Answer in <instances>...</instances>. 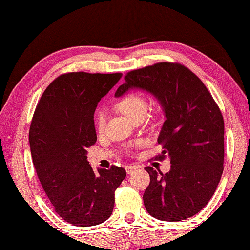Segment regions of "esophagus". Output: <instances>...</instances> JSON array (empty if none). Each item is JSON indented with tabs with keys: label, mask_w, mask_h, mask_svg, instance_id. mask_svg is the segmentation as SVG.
Returning a JSON list of instances; mask_svg holds the SVG:
<instances>
[{
	"label": "esophagus",
	"mask_w": 250,
	"mask_h": 250,
	"mask_svg": "<svg viewBox=\"0 0 250 250\" xmlns=\"http://www.w3.org/2000/svg\"><path fill=\"white\" fill-rule=\"evenodd\" d=\"M137 169V167L134 166H125V171L126 174H132V172Z\"/></svg>",
	"instance_id": "1"
}]
</instances>
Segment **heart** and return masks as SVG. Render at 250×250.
Returning <instances> with one entry per match:
<instances>
[{
	"label": "heart",
	"mask_w": 250,
	"mask_h": 250,
	"mask_svg": "<svg viewBox=\"0 0 250 250\" xmlns=\"http://www.w3.org/2000/svg\"><path fill=\"white\" fill-rule=\"evenodd\" d=\"M118 109L130 118L131 120L138 119L139 117H145L148 109L147 99L140 94H129L118 103ZM107 122V112L105 109H99L95 116V125L98 132H103Z\"/></svg>",
	"instance_id": "b5f03b06"
}]
</instances>
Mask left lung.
<instances>
[{
    "label": "left lung",
    "instance_id": "1",
    "mask_svg": "<svg viewBox=\"0 0 250 250\" xmlns=\"http://www.w3.org/2000/svg\"><path fill=\"white\" fill-rule=\"evenodd\" d=\"M115 94L140 89L157 99L164 112L158 158L170 160L166 174L145 167L149 185L146 211L157 220L178 222L207 206L223 172L224 120L202 81L178 63L161 62L129 72Z\"/></svg>",
    "mask_w": 250,
    "mask_h": 250
}]
</instances>
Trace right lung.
Returning <instances> with one entry per match:
<instances>
[{
  "instance_id": "1",
  "label": "right lung",
  "mask_w": 250,
  "mask_h": 250,
  "mask_svg": "<svg viewBox=\"0 0 250 250\" xmlns=\"http://www.w3.org/2000/svg\"><path fill=\"white\" fill-rule=\"evenodd\" d=\"M121 73L73 72L60 75L44 90L29 130L36 172L56 212L74 226L109 219L115 191L126 172L122 167L93 170L87 148L96 143L94 112Z\"/></svg>"
}]
</instances>
